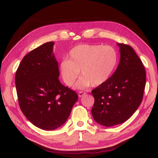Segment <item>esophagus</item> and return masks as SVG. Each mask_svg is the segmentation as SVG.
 I'll return each mask as SVG.
<instances>
[{"label":"esophagus","instance_id":"esophagus-1","mask_svg":"<svg viewBox=\"0 0 158 158\" xmlns=\"http://www.w3.org/2000/svg\"><path fill=\"white\" fill-rule=\"evenodd\" d=\"M85 94H86V92H79V94H78V96H79V97H83L84 95H85Z\"/></svg>","mask_w":158,"mask_h":158}]
</instances>
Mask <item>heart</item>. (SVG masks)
Segmentation results:
<instances>
[{
	"label": "heart",
	"instance_id": "1",
	"mask_svg": "<svg viewBox=\"0 0 158 158\" xmlns=\"http://www.w3.org/2000/svg\"><path fill=\"white\" fill-rule=\"evenodd\" d=\"M119 54L112 46L100 44H81L69 52V60L60 64V72L64 83L72 86L79 76L81 79L75 87L82 89L100 86L110 79L116 69Z\"/></svg>",
	"mask_w": 158,
	"mask_h": 158
}]
</instances>
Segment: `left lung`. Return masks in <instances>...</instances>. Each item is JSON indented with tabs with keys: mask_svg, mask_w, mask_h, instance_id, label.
<instances>
[{
	"mask_svg": "<svg viewBox=\"0 0 158 158\" xmlns=\"http://www.w3.org/2000/svg\"><path fill=\"white\" fill-rule=\"evenodd\" d=\"M119 65L110 79L92 91L93 118L106 127L127 120L140 105L146 83L143 62L130 46L118 44Z\"/></svg>",
	"mask_w": 158,
	"mask_h": 158,
	"instance_id": "obj_1",
	"label": "left lung"
}]
</instances>
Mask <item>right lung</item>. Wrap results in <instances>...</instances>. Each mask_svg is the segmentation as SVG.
Wrapping results in <instances>:
<instances>
[{"mask_svg": "<svg viewBox=\"0 0 158 158\" xmlns=\"http://www.w3.org/2000/svg\"><path fill=\"white\" fill-rule=\"evenodd\" d=\"M53 41L42 44L23 58L15 73L20 108L37 127L55 130L65 123L78 100L74 91L59 81Z\"/></svg>", "mask_w": 158, "mask_h": 158, "instance_id": "right-lung-1", "label": "right lung"}]
</instances>
